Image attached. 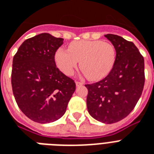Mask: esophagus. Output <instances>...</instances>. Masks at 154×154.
<instances>
[{
	"label": "esophagus",
	"mask_w": 154,
	"mask_h": 154,
	"mask_svg": "<svg viewBox=\"0 0 154 154\" xmlns=\"http://www.w3.org/2000/svg\"><path fill=\"white\" fill-rule=\"evenodd\" d=\"M75 83H76V85H77V87H79V86H82V85H83V83H82V82H75Z\"/></svg>",
	"instance_id": "obj_1"
}]
</instances>
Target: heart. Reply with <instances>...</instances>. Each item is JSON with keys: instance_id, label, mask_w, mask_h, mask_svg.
<instances>
[{"instance_id": "b5f03b06", "label": "heart", "mask_w": 154, "mask_h": 154, "mask_svg": "<svg viewBox=\"0 0 154 154\" xmlns=\"http://www.w3.org/2000/svg\"><path fill=\"white\" fill-rule=\"evenodd\" d=\"M54 57L57 67L65 75L71 76L81 60V69L88 79L99 81L112 69L117 52L114 45L109 42L101 40H81L71 42L69 50L59 48Z\"/></svg>"}]
</instances>
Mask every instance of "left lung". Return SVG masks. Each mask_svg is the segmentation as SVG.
<instances>
[{
    "label": "left lung",
    "mask_w": 154,
    "mask_h": 154,
    "mask_svg": "<svg viewBox=\"0 0 154 154\" xmlns=\"http://www.w3.org/2000/svg\"><path fill=\"white\" fill-rule=\"evenodd\" d=\"M105 37L117 52L115 65L103 80L85 85L89 113L98 122L112 124L131 112L145 84V62L136 45L114 34Z\"/></svg>",
    "instance_id": "8db88e82"
}]
</instances>
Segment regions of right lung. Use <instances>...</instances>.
Segmentation results:
<instances>
[{
    "label": "right lung",
    "mask_w": 154,
    "mask_h": 154,
    "mask_svg": "<svg viewBox=\"0 0 154 154\" xmlns=\"http://www.w3.org/2000/svg\"><path fill=\"white\" fill-rule=\"evenodd\" d=\"M63 41L41 33L25 40L13 57V95L23 113L37 123L62 117L76 89L74 81L56 66L55 53Z\"/></svg>",
    "instance_id": "1"
}]
</instances>
